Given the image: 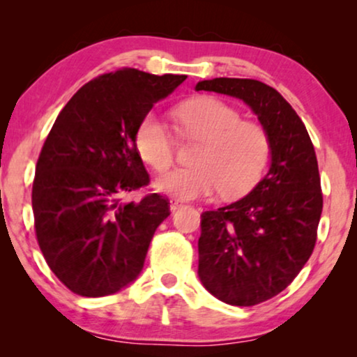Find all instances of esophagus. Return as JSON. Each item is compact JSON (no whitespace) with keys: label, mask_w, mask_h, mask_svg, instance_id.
<instances>
[{"label":"esophagus","mask_w":357,"mask_h":357,"mask_svg":"<svg viewBox=\"0 0 357 357\" xmlns=\"http://www.w3.org/2000/svg\"><path fill=\"white\" fill-rule=\"evenodd\" d=\"M182 206L183 203L178 202V199H172V202H170V211H177V209H180Z\"/></svg>","instance_id":"esophagus-1"}]
</instances>
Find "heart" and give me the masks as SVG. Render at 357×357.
Wrapping results in <instances>:
<instances>
[{
    "mask_svg": "<svg viewBox=\"0 0 357 357\" xmlns=\"http://www.w3.org/2000/svg\"><path fill=\"white\" fill-rule=\"evenodd\" d=\"M180 135L199 141L197 167L175 169L155 182L160 192L180 199L211 197L221 190L227 198L247 193L261 177L270 158V138L255 121L214 97H198L177 110ZM136 149L144 162L165 172L175 148L169 126L160 116L146 115L136 131Z\"/></svg>",
    "mask_w": 357,
    "mask_h": 357,
    "instance_id": "b5f03b06",
    "label": "heart"
}]
</instances>
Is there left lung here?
<instances>
[{
  "mask_svg": "<svg viewBox=\"0 0 357 357\" xmlns=\"http://www.w3.org/2000/svg\"><path fill=\"white\" fill-rule=\"evenodd\" d=\"M195 91L241 99L270 138V169L245 197L202 214L198 276L219 301L248 307L291 284L314 252L321 198L314 144L296 110L255 79L214 77Z\"/></svg>",
  "mask_w": 357,
  "mask_h": 357,
  "instance_id": "obj_1",
  "label": "left lung"
}]
</instances>
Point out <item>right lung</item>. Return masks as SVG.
<instances>
[{"mask_svg":"<svg viewBox=\"0 0 357 357\" xmlns=\"http://www.w3.org/2000/svg\"><path fill=\"white\" fill-rule=\"evenodd\" d=\"M185 79L121 68L82 86L56 116L36 167L32 209L48 266L76 294H115L143 270L169 203L158 193L119 197L149 183L136 131Z\"/></svg>","mask_w":357,"mask_h":357,"instance_id":"1","label":"right lung"}]
</instances>
